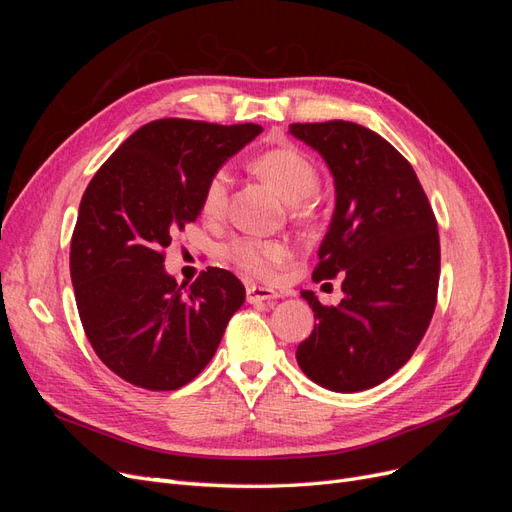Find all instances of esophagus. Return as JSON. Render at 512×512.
<instances>
[{
    "instance_id": "obj_1",
    "label": "esophagus",
    "mask_w": 512,
    "mask_h": 512,
    "mask_svg": "<svg viewBox=\"0 0 512 512\" xmlns=\"http://www.w3.org/2000/svg\"><path fill=\"white\" fill-rule=\"evenodd\" d=\"M277 299V292L265 286H247V303H267Z\"/></svg>"
}]
</instances>
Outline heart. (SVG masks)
Instances as JSON below:
<instances>
[{
	"mask_svg": "<svg viewBox=\"0 0 512 512\" xmlns=\"http://www.w3.org/2000/svg\"><path fill=\"white\" fill-rule=\"evenodd\" d=\"M256 173L265 179L271 188L292 205L294 213H305L309 209V196L318 188V168L305 153L292 145H280L262 151L252 162ZM228 200V173L215 170L209 177L203 192V211L209 218H218L224 213ZM292 250L280 239H258L239 237L226 247L228 260L252 277H269L290 258Z\"/></svg>",
	"mask_w": 512,
	"mask_h": 512,
	"instance_id": "obj_1",
	"label": "heart"
}]
</instances>
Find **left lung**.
<instances>
[{"mask_svg":"<svg viewBox=\"0 0 512 512\" xmlns=\"http://www.w3.org/2000/svg\"><path fill=\"white\" fill-rule=\"evenodd\" d=\"M290 134L331 168L335 211L314 282L342 277L344 299L301 297L316 318L297 348L303 374L337 393L365 391L404 367L438 299V222L412 164L376 132L352 121L292 123Z\"/></svg>","mask_w":512,"mask_h":512,"instance_id":"left-lung-1","label":"left lung"}]
</instances>
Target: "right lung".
I'll use <instances>...</instances> for the list:
<instances>
[{"label": "right lung", "instance_id": "right-lung-1", "mask_svg": "<svg viewBox=\"0 0 512 512\" xmlns=\"http://www.w3.org/2000/svg\"><path fill=\"white\" fill-rule=\"evenodd\" d=\"M262 132L256 123H145L108 158L83 194L70 275L85 335L100 361L147 391L192 382L218 350L245 288L207 267L185 288L164 250L203 211L209 177Z\"/></svg>", "mask_w": 512, "mask_h": 512}]
</instances>
